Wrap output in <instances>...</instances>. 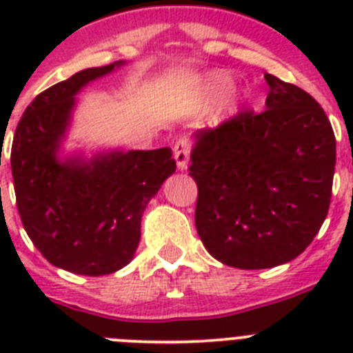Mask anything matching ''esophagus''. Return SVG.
Here are the masks:
<instances>
[{"mask_svg":"<svg viewBox=\"0 0 353 353\" xmlns=\"http://www.w3.org/2000/svg\"><path fill=\"white\" fill-rule=\"evenodd\" d=\"M191 139L187 138V136H182L174 141L173 146V155H174V161L179 164L180 170H185L187 164H189V155H191Z\"/></svg>","mask_w":353,"mask_h":353,"instance_id":"1","label":"esophagus"}]
</instances>
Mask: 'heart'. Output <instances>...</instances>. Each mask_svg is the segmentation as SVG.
Instances as JSON below:
<instances>
[{
  "label": "heart",
  "mask_w": 353,
  "mask_h": 353,
  "mask_svg": "<svg viewBox=\"0 0 353 353\" xmlns=\"http://www.w3.org/2000/svg\"><path fill=\"white\" fill-rule=\"evenodd\" d=\"M207 84L212 92H223V90H226L232 84V77L224 74V72H215V74L208 77Z\"/></svg>",
  "instance_id": "heart-1"
}]
</instances>
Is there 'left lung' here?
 <instances>
[{
    "mask_svg": "<svg viewBox=\"0 0 353 353\" xmlns=\"http://www.w3.org/2000/svg\"><path fill=\"white\" fill-rule=\"evenodd\" d=\"M265 111H240L196 134L194 223L215 260L270 269L297 258L327 217L336 138L322 105L265 74Z\"/></svg>",
    "mask_w": 353,
    "mask_h": 353,
    "instance_id": "obj_1",
    "label": "left lung"
}]
</instances>
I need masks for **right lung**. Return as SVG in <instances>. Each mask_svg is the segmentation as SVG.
I'll use <instances>...</instances> for the list:
<instances>
[{
    "mask_svg": "<svg viewBox=\"0 0 353 353\" xmlns=\"http://www.w3.org/2000/svg\"><path fill=\"white\" fill-rule=\"evenodd\" d=\"M120 65L86 68L39 93L12 143L15 199L28 236L49 263L83 276L113 274L132 260L143 212L176 170L168 146L58 159L74 97Z\"/></svg>",
    "mask_w": 353,
    "mask_h": 353,
    "instance_id": "obj_1",
    "label": "right lung"
}]
</instances>
